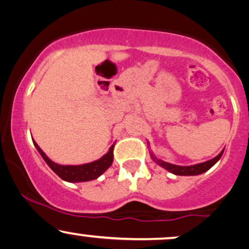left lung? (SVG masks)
I'll list each match as a JSON object with an SVG mask.
<instances>
[{"label":"left lung","mask_w":249,"mask_h":249,"mask_svg":"<svg viewBox=\"0 0 249 249\" xmlns=\"http://www.w3.org/2000/svg\"><path fill=\"white\" fill-rule=\"evenodd\" d=\"M223 152L224 151L220 152L219 155L217 156V157L211 159V160H208L205 162H201V164L192 165V166H178V165L168 164V162H165L162 160H158L157 158L153 157V155H151V156H152V158L155 159V160L157 161L161 167L166 168V170L170 171L171 173L177 174V176H197V174L204 173V172H207L208 170H209V168L213 167V165L219 160L220 157H222Z\"/></svg>","instance_id":"8db88e82"}]
</instances>
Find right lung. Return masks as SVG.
Instances as JSON below:
<instances>
[{
    "mask_svg": "<svg viewBox=\"0 0 249 249\" xmlns=\"http://www.w3.org/2000/svg\"><path fill=\"white\" fill-rule=\"evenodd\" d=\"M35 145L36 150H38L41 157L44 160L47 162V165L53 170L55 173L59 176L61 179L68 182H84V181H90L93 179H97L98 177L105 172L113 162V150H114V145L110 146L109 151L100 158L99 160H96L90 164L78 165V166H62V165L55 164L48 159L47 156L45 155L44 151L39 148L38 144L35 142Z\"/></svg>",
    "mask_w": 249,
    "mask_h": 249,
    "instance_id": "obj_1",
    "label": "right lung"
}]
</instances>
